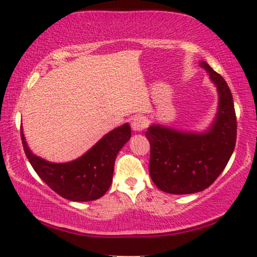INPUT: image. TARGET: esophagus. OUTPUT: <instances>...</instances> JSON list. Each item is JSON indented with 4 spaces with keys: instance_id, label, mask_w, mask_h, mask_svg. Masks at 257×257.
I'll list each match as a JSON object with an SVG mask.
<instances>
[{
    "instance_id": "34e87169",
    "label": "esophagus",
    "mask_w": 257,
    "mask_h": 257,
    "mask_svg": "<svg viewBox=\"0 0 257 257\" xmlns=\"http://www.w3.org/2000/svg\"><path fill=\"white\" fill-rule=\"evenodd\" d=\"M148 125V120L147 117L142 116V115H137L133 118L132 121V128L134 132H142V130H144L147 128Z\"/></svg>"
}]
</instances>
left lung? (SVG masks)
Returning a JSON list of instances; mask_svg holds the SVG:
<instances>
[{
    "instance_id": "8db88e82",
    "label": "left lung",
    "mask_w": 257,
    "mask_h": 257,
    "mask_svg": "<svg viewBox=\"0 0 257 257\" xmlns=\"http://www.w3.org/2000/svg\"><path fill=\"white\" fill-rule=\"evenodd\" d=\"M218 92V108L204 132L179 130L151 124L145 136L150 142L149 172L155 185L168 194L198 193L214 182L227 165L236 141V117L231 90L225 79L204 61Z\"/></svg>"
}]
</instances>
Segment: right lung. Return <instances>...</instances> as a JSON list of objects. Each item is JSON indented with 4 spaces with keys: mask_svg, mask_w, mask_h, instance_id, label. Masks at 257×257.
Instances as JSON below:
<instances>
[{
    "mask_svg": "<svg viewBox=\"0 0 257 257\" xmlns=\"http://www.w3.org/2000/svg\"><path fill=\"white\" fill-rule=\"evenodd\" d=\"M21 136L30 164L49 188L69 201L87 202L98 200L108 190L116 156L132 137V130L129 123L113 129L83 156L68 163H52L36 156L22 127Z\"/></svg>",
    "mask_w": 257,
    "mask_h": 257,
    "instance_id": "1",
    "label": "right lung"
}]
</instances>
